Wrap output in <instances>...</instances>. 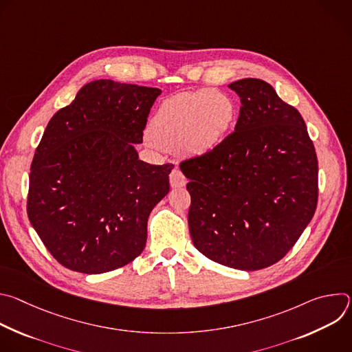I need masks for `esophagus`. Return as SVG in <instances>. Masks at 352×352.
<instances>
[{
    "label": "esophagus",
    "mask_w": 352,
    "mask_h": 352,
    "mask_svg": "<svg viewBox=\"0 0 352 352\" xmlns=\"http://www.w3.org/2000/svg\"><path fill=\"white\" fill-rule=\"evenodd\" d=\"M170 184H171L173 188H179V186H184L186 184V178L181 173V170L174 168L171 171V174H170Z\"/></svg>",
    "instance_id": "1"
}]
</instances>
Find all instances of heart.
I'll return each instance as SVG.
<instances>
[{
    "mask_svg": "<svg viewBox=\"0 0 352 352\" xmlns=\"http://www.w3.org/2000/svg\"><path fill=\"white\" fill-rule=\"evenodd\" d=\"M234 118L235 106L224 93L184 91L160 104L150 122V136L163 148L202 155L224 139Z\"/></svg>",
    "mask_w": 352,
    "mask_h": 352,
    "instance_id": "obj_1",
    "label": "heart"
}]
</instances>
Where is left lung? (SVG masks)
<instances>
[{"instance_id": "left-lung-1", "label": "left lung", "mask_w": 352, "mask_h": 352, "mask_svg": "<svg viewBox=\"0 0 352 352\" xmlns=\"http://www.w3.org/2000/svg\"><path fill=\"white\" fill-rule=\"evenodd\" d=\"M241 97L235 131L185 159L189 232L200 254L239 270L281 261L318 206V157L304 118L262 79L228 85Z\"/></svg>"}]
</instances>
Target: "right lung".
I'll return each instance as SVG.
<instances>
[{"mask_svg":"<svg viewBox=\"0 0 352 352\" xmlns=\"http://www.w3.org/2000/svg\"><path fill=\"white\" fill-rule=\"evenodd\" d=\"M160 93L93 80L50 120L32 162L26 210L64 267L100 274L142 254L147 217L168 193L174 168L140 162L133 147Z\"/></svg>","mask_w":352,"mask_h":352,"instance_id":"add662e5","label":"right lung"}]
</instances>
